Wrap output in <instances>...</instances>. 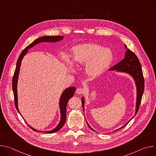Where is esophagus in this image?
I'll return each mask as SVG.
<instances>
[{
    "label": "esophagus",
    "mask_w": 156,
    "mask_h": 156,
    "mask_svg": "<svg viewBox=\"0 0 156 156\" xmlns=\"http://www.w3.org/2000/svg\"><path fill=\"white\" fill-rule=\"evenodd\" d=\"M76 92L78 94H82L83 93H84V89H83L82 87H78L76 90Z\"/></svg>",
    "instance_id": "esophagus-1"
}]
</instances>
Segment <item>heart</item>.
<instances>
[{"mask_svg":"<svg viewBox=\"0 0 156 156\" xmlns=\"http://www.w3.org/2000/svg\"><path fill=\"white\" fill-rule=\"evenodd\" d=\"M71 61L76 65H84V73L91 78H96L105 73L114 60L110 49L103 48L94 43L78 44L71 49ZM65 60L70 63L67 57Z\"/></svg>","mask_w":156,"mask_h":156,"instance_id":"obj_1","label":"heart"}]
</instances>
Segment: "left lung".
<instances>
[{"mask_svg": "<svg viewBox=\"0 0 156 156\" xmlns=\"http://www.w3.org/2000/svg\"><path fill=\"white\" fill-rule=\"evenodd\" d=\"M125 48L126 51H125L124 58L121 62L118 63L117 65L112 66V68H110L108 70V71H115L119 73H126L128 75H129L133 78V80H134L135 86H136V106H135V115L133 116L125 125L116 129L115 131L122 129L125 126H126L129 123V122L138 113L139 107L141 104L142 96H143L144 90V80L143 78V72H142V69H141L140 62L137 56L133 52H131L129 49H128L125 44ZM81 102H82V105L84 112L85 101H84V97H82L81 98ZM86 122L88 126L90 127L91 129H92L94 131H96L90 126V125L88 124L86 120Z\"/></svg>", "mask_w": 156, "mask_h": 156, "instance_id": "left-lung-1", "label": "left lung"}]
</instances>
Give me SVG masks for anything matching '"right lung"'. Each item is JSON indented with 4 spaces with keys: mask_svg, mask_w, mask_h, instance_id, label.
I'll return each instance as SVG.
<instances>
[{
    "mask_svg": "<svg viewBox=\"0 0 156 156\" xmlns=\"http://www.w3.org/2000/svg\"><path fill=\"white\" fill-rule=\"evenodd\" d=\"M63 36H42L41 37H39L34 40L32 43H31L29 46H28L20 54L18 59L16 62V69L14 73V75L13 76L12 79V90L13 92V95H14V98H15V105L16 107V108L18 113L21 115L22 117L21 114L20 112V110L18 109V93H17V84H18V76H19V73H20V66L21 64L22 60H23V57L25 56V55L27 54L28 50L34 46H36V44L40 43V42H57L60 41H61L63 39ZM76 90V87L75 86H71L67 88H66L65 90L63 91L62 93L60 100H59V108H60V120L58 125L55 127L54 129L50 130V131H44L43 132L45 133H55L58 130H60L62 126H63L65 121H66V105H67V103L70 98H72L75 94V91ZM28 124V123H27ZM28 125L34 131L37 132H42V131H39L37 130L36 129L33 128L30 125L28 124Z\"/></svg>",
    "mask_w": 156,
    "mask_h": 156,
    "instance_id": "right-lung-1",
    "label": "right lung"
}]
</instances>
